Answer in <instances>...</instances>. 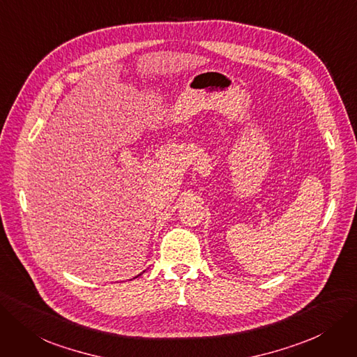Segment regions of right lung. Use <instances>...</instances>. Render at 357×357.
I'll use <instances>...</instances> for the list:
<instances>
[{
	"label": "right lung",
	"instance_id": "add662e5",
	"mask_svg": "<svg viewBox=\"0 0 357 357\" xmlns=\"http://www.w3.org/2000/svg\"><path fill=\"white\" fill-rule=\"evenodd\" d=\"M139 275H140V274H139ZM139 275H137V277H139ZM137 277H135V278H137Z\"/></svg>",
	"mask_w": 357,
	"mask_h": 357
}]
</instances>
